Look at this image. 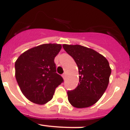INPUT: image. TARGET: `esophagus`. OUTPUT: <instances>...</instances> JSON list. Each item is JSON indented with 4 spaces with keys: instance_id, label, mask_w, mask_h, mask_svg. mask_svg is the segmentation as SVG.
<instances>
[{
    "instance_id": "1",
    "label": "esophagus",
    "mask_w": 130,
    "mask_h": 130,
    "mask_svg": "<svg viewBox=\"0 0 130 130\" xmlns=\"http://www.w3.org/2000/svg\"><path fill=\"white\" fill-rule=\"evenodd\" d=\"M66 73H64V74H62V77L64 78H66Z\"/></svg>"
}]
</instances>
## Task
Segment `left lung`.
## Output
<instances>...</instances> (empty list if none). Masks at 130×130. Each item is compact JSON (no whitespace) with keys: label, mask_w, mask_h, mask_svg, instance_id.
<instances>
[{"label":"left lung","mask_w":130,"mask_h":130,"mask_svg":"<svg viewBox=\"0 0 130 130\" xmlns=\"http://www.w3.org/2000/svg\"><path fill=\"white\" fill-rule=\"evenodd\" d=\"M63 48L76 63L79 83L67 92L68 99L74 107H90L98 101L106 91L111 68L107 59L91 48L80 45L63 44Z\"/></svg>","instance_id":"left-lung-1"}]
</instances>
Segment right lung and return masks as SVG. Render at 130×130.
<instances>
[{
  "label": "right lung",
  "instance_id": "add662e5",
  "mask_svg": "<svg viewBox=\"0 0 130 130\" xmlns=\"http://www.w3.org/2000/svg\"><path fill=\"white\" fill-rule=\"evenodd\" d=\"M60 44H44L24 52L15 62V76L22 94L30 102L44 104L64 82L56 73L54 58Z\"/></svg>",
  "mask_w": 130,
  "mask_h": 130
}]
</instances>
